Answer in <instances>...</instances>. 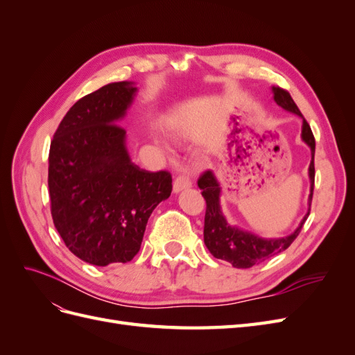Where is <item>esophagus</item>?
Here are the masks:
<instances>
[{
  "instance_id": "obj_1",
  "label": "esophagus",
  "mask_w": 355,
  "mask_h": 355,
  "mask_svg": "<svg viewBox=\"0 0 355 355\" xmlns=\"http://www.w3.org/2000/svg\"><path fill=\"white\" fill-rule=\"evenodd\" d=\"M189 187H191V179L188 176H178L173 180V192H175V194H178V192L184 191Z\"/></svg>"
}]
</instances>
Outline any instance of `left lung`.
<instances>
[{"mask_svg":"<svg viewBox=\"0 0 355 355\" xmlns=\"http://www.w3.org/2000/svg\"><path fill=\"white\" fill-rule=\"evenodd\" d=\"M274 101L278 106H282L287 112L296 114L302 118V132L300 137L311 149V163L308 168L309 176V197H308V206L311 207V201H313V191H314V154H315V141L314 135L311 132V127L306 123L304 115L300 114L296 103L293 102L292 96L288 92L272 87ZM198 188L201 189V194L206 200V218H204V244L209 249V252L216 257L230 262L234 268H252L253 265L261 263L270 257L284 252L287 247L295 241L302 230L306 218L309 216V207L308 211L297 225V228L282 239H262L257 235L243 231L237 227L231 225L227 218H225L222 206H220V196L222 188L216 175L213 171H206L198 179Z\"/></svg>","mask_w":355,"mask_h":355,"instance_id":"left-lung-1","label":"left lung"}]
</instances>
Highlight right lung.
Wrapping results in <instances>:
<instances>
[{
	"instance_id": "add662e5",
	"label": "right lung",
	"mask_w": 355,
	"mask_h": 355,
	"mask_svg": "<svg viewBox=\"0 0 355 355\" xmlns=\"http://www.w3.org/2000/svg\"><path fill=\"white\" fill-rule=\"evenodd\" d=\"M136 93L135 83L120 81L84 96L50 145L53 222L68 249L96 266L130 262L153 210L171 194L168 171L137 167L118 125Z\"/></svg>"
}]
</instances>
